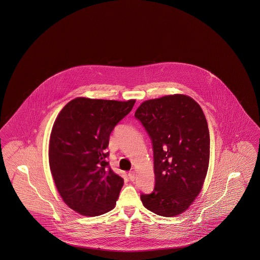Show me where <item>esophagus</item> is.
Masks as SVG:
<instances>
[{"label": "esophagus", "mask_w": 260, "mask_h": 260, "mask_svg": "<svg viewBox=\"0 0 260 260\" xmlns=\"http://www.w3.org/2000/svg\"><path fill=\"white\" fill-rule=\"evenodd\" d=\"M128 178H129L131 181H134L135 180V173H134V171L128 173Z\"/></svg>", "instance_id": "34e87169"}]
</instances>
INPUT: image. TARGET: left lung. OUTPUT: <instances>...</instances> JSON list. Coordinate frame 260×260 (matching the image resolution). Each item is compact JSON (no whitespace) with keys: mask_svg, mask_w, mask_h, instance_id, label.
<instances>
[{"mask_svg":"<svg viewBox=\"0 0 260 260\" xmlns=\"http://www.w3.org/2000/svg\"><path fill=\"white\" fill-rule=\"evenodd\" d=\"M152 142L155 186L141 194L145 208L172 217L184 213L203 187L210 161V133L203 110L184 94L142 103L135 111Z\"/></svg>","mask_w":260,"mask_h":260,"instance_id":"8db88e82","label":"left lung"}]
</instances>
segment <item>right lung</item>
<instances>
[{
    "label": "right lung",
    "instance_id": "right-lung-1",
    "mask_svg": "<svg viewBox=\"0 0 260 260\" xmlns=\"http://www.w3.org/2000/svg\"><path fill=\"white\" fill-rule=\"evenodd\" d=\"M134 103L78 97L56 118L48 149L50 172L63 202L82 215H101L115 207L124 179L110 169L107 148L114 126Z\"/></svg>",
    "mask_w": 260,
    "mask_h": 260
}]
</instances>
